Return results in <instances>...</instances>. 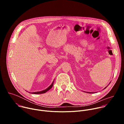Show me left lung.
Segmentation results:
<instances>
[{"mask_svg": "<svg viewBox=\"0 0 124 124\" xmlns=\"http://www.w3.org/2000/svg\"><path fill=\"white\" fill-rule=\"evenodd\" d=\"M105 88H106V87L104 88V89H105ZM88 93H94L93 92H90H90H88Z\"/></svg>", "mask_w": 124, "mask_h": 124, "instance_id": "obj_1", "label": "left lung"}]
</instances>
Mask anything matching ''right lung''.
Returning <instances> with one entry per match:
<instances>
[{
    "label": "right lung",
    "instance_id": "right-lung-1",
    "mask_svg": "<svg viewBox=\"0 0 124 124\" xmlns=\"http://www.w3.org/2000/svg\"><path fill=\"white\" fill-rule=\"evenodd\" d=\"M54 81H53V82L52 83V84L47 88H46V89H45V90H43V91H40V92H32V93H32V94H43V93H46L47 91H48L49 90H50L51 88H52V86L54 85Z\"/></svg>",
    "mask_w": 124,
    "mask_h": 124
}]
</instances>
